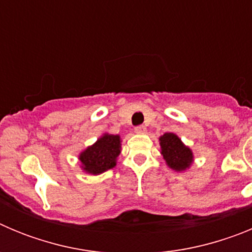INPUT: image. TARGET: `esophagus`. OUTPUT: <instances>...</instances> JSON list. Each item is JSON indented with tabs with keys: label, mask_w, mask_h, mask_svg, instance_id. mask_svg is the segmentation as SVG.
Instances as JSON below:
<instances>
[{
	"label": "esophagus",
	"mask_w": 252,
	"mask_h": 252,
	"mask_svg": "<svg viewBox=\"0 0 252 252\" xmlns=\"http://www.w3.org/2000/svg\"><path fill=\"white\" fill-rule=\"evenodd\" d=\"M135 132L139 133V135H144V133L146 132V127L144 126V125H140V126H136L135 127Z\"/></svg>",
	"instance_id": "34e87169"
}]
</instances>
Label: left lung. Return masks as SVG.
I'll use <instances>...</instances> for the list:
<instances>
[{"label":"left lung","instance_id":"obj_1","mask_svg":"<svg viewBox=\"0 0 252 252\" xmlns=\"http://www.w3.org/2000/svg\"><path fill=\"white\" fill-rule=\"evenodd\" d=\"M160 153L166 165L175 171H186L194 161L193 151L184 145L178 135L166 132L159 137Z\"/></svg>","mask_w":252,"mask_h":252}]
</instances>
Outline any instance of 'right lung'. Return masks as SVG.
I'll use <instances>...</instances> for the list:
<instances>
[{
	"mask_svg": "<svg viewBox=\"0 0 252 252\" xmlns=\"http://www.w3.org/2000/svg\"><path fill=\"white\" fill-rule=\"evenodd\" d=\"M121 154V136L103 133L93 145L79 154L82 170L87 174L99 175L115 168L117 158Z\"/></svg>",
	"mask_w": 252,
	"mask_h": 252,
	"instance_id": "obj_1",
	"label": "right lung"
}]
</instances>
